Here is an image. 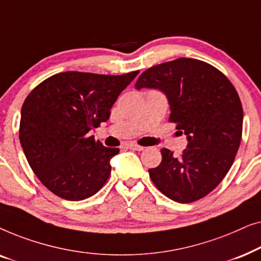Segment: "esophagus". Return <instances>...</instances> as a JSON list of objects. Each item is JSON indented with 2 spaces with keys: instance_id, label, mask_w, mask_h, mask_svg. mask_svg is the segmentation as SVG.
Here are the masks:
<instances>
[{
  "instance_id": "1",
  "label": "esophagus",
  "mask_w": 261,
  "mask_h": 261,
  "mask_svg": "<svg viewBox=\"0 0 261 261\" xmlns=\"http://www.w3.org/2000/svg\"><path fill=\"white\" fill-rule=\"evenodd\" d=\"M127 148L132 149V151H142V149H144V147H142V146L134 144V142H130V144H127Z\"/></svg>"
}]
</instances>
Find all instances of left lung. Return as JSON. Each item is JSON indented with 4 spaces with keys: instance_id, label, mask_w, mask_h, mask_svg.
I'll return each instance as SVG.
<instances>
[{
    "instance_id": "left-lung-1",
    "label": "left lung",
    "mask_w": 261,
    "mask_h": 261,
    "mask_svg": "<svg viewBox=\"0 0 261 261\" xmlns=\"http://www.w3.org/2000/svg\"><path fill=\"white\" fill-rule=\"evenodd\" d=\"M135 88L164 92L169 121L188 139L180 156L162 149V163L148 170L152 181L172 201L203 198L226 177L240 146L244 112L233 84L208 63L178 58L149 67Z\"/></svg>"
}]
</instances>
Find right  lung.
Returning <instances> with one entry per match:
<instances>
[{
	"mask_svg": "<svg viewBox=\"0 0 261 261\" xmlns=\"http://www.w3.org/2000/svg\"><path fill=\"white\" fill-rule=\"evenodd\" d=\"M138 73L60 72L24 99L21 146L39 180L58 197L82 201L108 180L110 159L120 149L105 147L88 133L109 119L113 105Z\"/></svg>",
	"mask_w": 261,
	"mask_h": 261,
	"instance_id": "add662e5",
	"label": "right lung"
}]
</instances>
